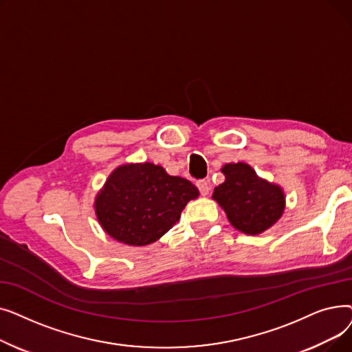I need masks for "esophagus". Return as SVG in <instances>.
<instances>
[{
    "label": "esophagus",
    "mask_w": 352,
    "mask_h": 352,
    "mask_svg": "<svg viewBox=\"0 0 352 352\" xmlns=\"http://www.w3.org/2000/svg\"><path fill=\"white\" fill-rule=\"evenodd\" d=\"M197 187H198V190H199V192H201V195H208L210 194V184H208V181H206V179H201V181H198L197 182Z\"/></svg>",
    "instance_id": "obj_1"
}]
</instances>
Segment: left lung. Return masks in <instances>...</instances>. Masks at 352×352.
Instances as JSON below:
<instances>
[{"label":"left lung","instance_id":"8db88e82","mask_svg":"<svg viewBox=\"0 0 352 352\" xmlns=\"http://www.w3.org/2000/svg\"><path fill=\"white\" fill-rule=\"evenodd\" d=\"M221 173L226 181L214 188L212 198L226 211L234 228L256 235L281 218L285 195L280 186L258 177L245 162L226 164Z\"/></svg>","mask_w":352,"mask_h":352}]
</instances>
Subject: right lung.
Wrapping results in <instances>:
<instances>
[{
    "instance_id": "right-lung-1",
    "label": "right lung",
    "mask_w": 352,
    "mask_h": 352,
    "mask_svg": "<svg viewBox=\"0 0 352 352\" xmlns=\"http://www.w3.org/2000/svg\"><path fill=\"white\" fill-rule=\"evenodd\" d=\"M198 195L191 181L168 175L161 165L124 164L111 173L94 207L98 223L109 236L142 247L170 231L188 201Z\"/></svg>"
}]
</instances>
